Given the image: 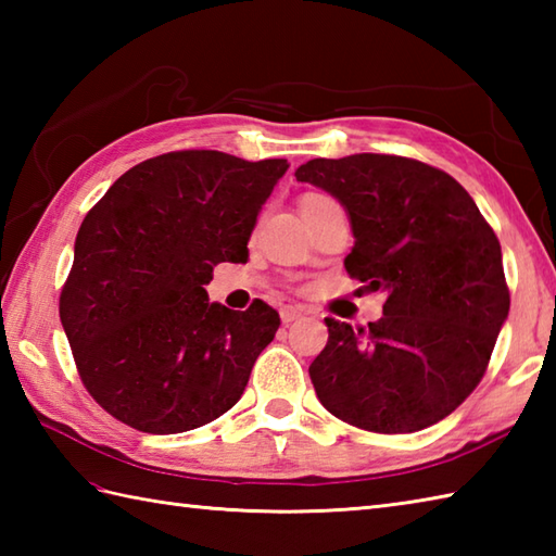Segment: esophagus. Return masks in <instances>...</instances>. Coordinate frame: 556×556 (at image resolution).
<instances>
[{
    "label": "esophagus",
    "instance_id": "34e87169",
    "mask_svg": "<svg viewBox=\"0 0 556 556\" xmlns=\"http://www.w3.org/2000/svg\"><path fill=\"white\" fill-rule=\"evenodd\" d=\"M303 315H305V311L296 308V305H285V308L279 311V317H281V323H285V325L299 320V317H303Z\"/></svg>",
    "mask_w": 556,
    "mask_h": 556
}]
</instances>
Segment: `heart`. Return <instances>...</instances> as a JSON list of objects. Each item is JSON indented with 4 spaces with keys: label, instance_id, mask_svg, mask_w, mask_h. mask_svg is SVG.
Wrapping results in <instances>:
<instances>
[{
    "label": "heart",
    "instance_id": "heart-1",
    "mask_svg": "<svg viewBox=\"0 0 556 556\" xmlns=\"http://www.w3.org/2000/svg\"><path fill=\"white\" fill-rule=\"evenodd\" d=\"M315 195H317V193H305V195H303V200H305V198H315Z\"/></svg>",
    "mask_w": 556,
    "mask_h": 556
}]
</instances>
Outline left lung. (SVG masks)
I'll return each instance as SVG.
<instances>
[{"label":"left lung","mask_w":556,"mask_h":556,"mask_svg":"<svg viewBox=\"0 0 556 556\" xmlns=\"http://www.w3.org/2000/svg\"><path fill=\"white\" fill-rule=\"evenodd\" d=\"M296 179L346 207L349 277L387 291L368 327L325 317L327 346L308 370L317 399L370 432L440 422L480 384L509 315L497 233L454 176L410 157H317Z\"/></svg>","instance_id":"left-lung-1"}]
</instances>
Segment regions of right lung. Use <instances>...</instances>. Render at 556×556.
I'll return each mask as SVG.
<instances>
[{"label":"right lung","mask_w":556,"mask_h":556,"mask_svg":"<svg viewBox=\"0 0 556 556\" xmlns=\"http://www.w3.org/2000/svg\"><path fill=\"white\" fill-rule=\"evenodd\" d=\"M287 160L176 150L122 174L83 219L59 317L83 387L131 428H200L241 399L279 313L207 301L217 263L248 239Z\"/></svg>","instance_id":"add662e5"}]
</instances>
